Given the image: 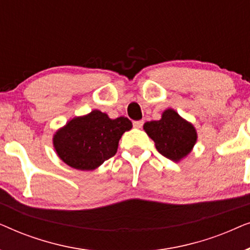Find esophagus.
Instances as JSON below:
<instances>
[{"label":"esophagus","mask_w":250,"mask_h":250,"mask_svg":"<svg viewBox=\"0 0 250 250\" xmlns=\"http://www.w3.org/2000/svg\"><path fill=\"white\" fill-rule=\"evenodd\" d=\"M143 123H145L143 121H134L133 122V126L136 128H141L143 126Z\"/></svg>","instance_id":"1"}]
</instances>
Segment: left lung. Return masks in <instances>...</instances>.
<instances>
[{"label": "left lung", "mask_w": 250, "mask_h": 250, "mask_svg": "<svg viewBox=\"0 0 250 250\" xmlns=\"http://www.w3.org/2000/svg\"><path fill=\"white\" fill-rule=\"evenodd\" d=\"M156 148L164 157L179 162L191 151L197 141L196 129L181 118L173 109L164 111L160 121H151L143 126Z\"/></svg>", "instance_id": "left-lung-1"}]
</instances>
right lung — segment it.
Returning a JSON list of instances; mask_svg holds the SVG:
<instances>
[{"label": "right lung", "mask_w": 250, "mask_h": 250, "mask_svg": "<svg viewBox=\"0 0 250 250\" xmlns=\"http://www.w3.org/2000/svg\"><path fill=\"white\" fill-rule=\"evenodd\" d=\"M132 128L126 117L110 119L99 110L71 119L53 138L58 156L67 165L93 170L117 152L123 133Z\"/></svg>", "instance_id": "obj_1"}]
</instances>
